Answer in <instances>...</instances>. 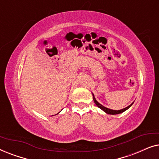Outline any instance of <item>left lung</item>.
Masks as SVG:
<instances>
[{"label": "left lung", "mask_w": 159, "mask_h": 159, "mask_svg": "<svg viewBox=\"0 0 159 159\" xmlns=\"http://www.w3.org/2000/svg\"><path fill=\"white\" fill-rule=\"evenodd\" d=\"M93 101H94V103L96 104V106H98V108H101V110H103L104 112H106V114H112V115H114V114H121V113H122V112H124V111H125L126 110H127L128 108H129L130 106H131L132 104H133V103H132V104H130L129 106H128L127 107H126V108H123V109H121V110H118V111H116V110H112V109H110V108H106V107H105V106H103V105H101V103H99L97 101H96V99H95V96H94V95H93Z\"/></svg>", "instance_id": "8db88e82"}]
</instances>
